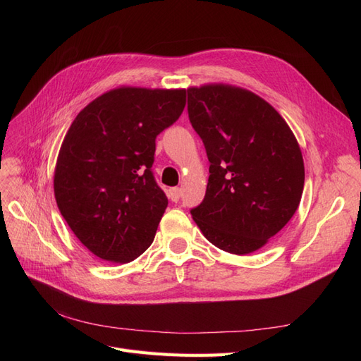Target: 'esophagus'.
<instances>
[{"label":"esophagus","mask_w":361,"mask_h":361,"mask_svg":"<svg viewBox=\"0 0 361 361\" xmlns=\"http://www.w3.org/2000/svg\"><path fill=\"white\" fill-rule=\"evenodd\" d=\"M180 194H182L180 188H171L169 191V197L171 199V202H178L180 199Z\"/></svg>","instance_id":"1"}]
</instances>
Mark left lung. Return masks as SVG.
Here are the masks:
<instances>
[{"instance_id":"obj_1","label":"left lung","mask_w":361,"mask_h":361,"mask_svg":"<svg viewBox=\"0 0 361 361\" xmlns=\"http://www.w3.org/2000/svg\"><path fill=\"white\" fill-rule=\"evenodd\" d=\"M187 92L190 122L211 162L204 199L191 215L215 247L253 253L300 204L304 161L297 138L274 108L248 90L209 84Z\"/></svg>"}]
</instances>
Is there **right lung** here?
<instances>
[{"label":"right lung","instance_id":"add662e5","mask_svg":"<svg viewBox=\"0 0 361 361\" xmlns=\"http://www.w3.org/2000/svg\"><path fill=\"white\" fill-rule=\"evenodd\" d=\"M187 90L120 87L75 117L59 154L54 194L92 253L128 264L154 243L169 204L152 173L155 140L180 117Z\"/></svg>","mask_w":361,"mask_h":361}]
</instances>
